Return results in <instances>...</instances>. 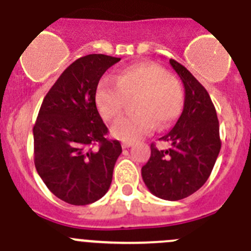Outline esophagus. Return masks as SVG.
I'll return each instance as SVG.
<instances>
[{
  "mask_svg": "<svg viewBox=\"0 0 251 251\" xmlns=\"http://www.w3.org/2000/svg\"><path fill=\"white\" fill-rule=\"evenodd\" d=\"M132 146H133L132 142H123V143H122V147L123 148H129L132 147Z\"/></svg>",
  "mask_w": 251,
  "mask_h": 251,
  "instance_id": "esophagus-1",
  "label": "esophagus"
}]
</instances>
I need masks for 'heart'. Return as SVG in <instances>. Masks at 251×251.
<instances>
[{
	"mask_svg": "<svg viewBox=\"0 0 251 251\" xmlns=\"http://www.w3.org/2000/svg\"><path fill=\"white\" fill-rule=\"evenodd\" d=\"M132 114L112 127L115 138L133 142L154 129L166 128L179 117L183 108L182 88L165 68L142 63L124 69L115 76L104 77L95 93V103L101 118L113 122L123 113L128 99H133Z\"/></svg>",
	"mask_w": 251,
	"mask_h": 251,
	"instance_id": "obj_1",
	"label": "heart"
}]
</instances>
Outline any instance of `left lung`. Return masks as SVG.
Here are the masks:
<instances>
[{
    "label": "left lung",
    "mask_w": 251,
    "mask_h": 251,
    "mask_svg": "<svg viewBox=\"0 0 251 251\" xmlns=\"http://www.w3.org/2000/svg\"><path fill=\"white\" fill-rule=\"evenodd\" d=\"M171 66L185 86V103L175 127L163 136L168 150L151 145V157L142 167V178L154 196L182 200L196 192L211 175L221 148L219 119L207 90L176 60Z\"/></svg>",
    "instance_id": "obj_1"
}]
</instances>
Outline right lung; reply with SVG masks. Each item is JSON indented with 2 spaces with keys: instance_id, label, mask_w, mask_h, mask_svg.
Listing matches in <instances>:
<instances>
[{
  "instance_id": "add662e5",
  "label": "right lung",
  "mask_w": 251,
  "mask_h": 251,
  "mask_svg": "<svg viewBox=\"0 0 251 251\" xmlns=\"http://www.w3.org/2000/svg\"><path fill=\"white\" fill-rule=\"evenodd\" d=\"M119 60L103 54L75 60L40 108L34 126L35 167L46 187L70 205L98 201L112 183L122 146L105 138L108 128L97 109L95 93L104 73Z\"/></svg>"
}]
</instances>
